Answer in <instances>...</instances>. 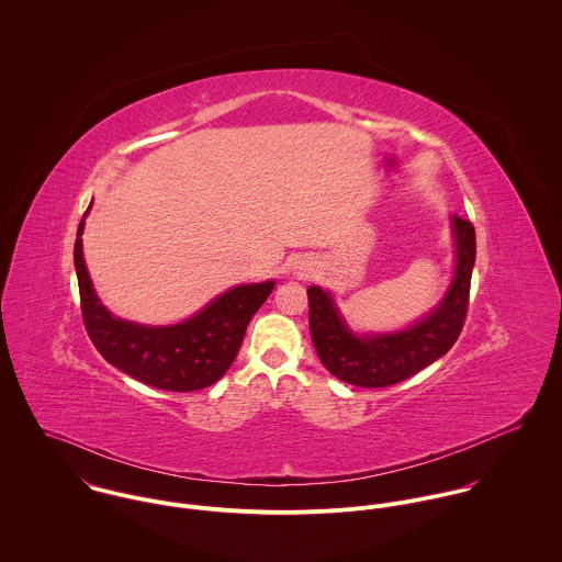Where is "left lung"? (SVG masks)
Wrapping results in <instances>:
<instances>
[{
	"instance_id": "left-lung-1",
	"label": "left lung",
	"mask_w": 562,
	"mask_h": 562,
	"mask_svg": "<svg viewBox=\"0 0 562 562\" xmlns=\"http://www.w3.org/2000/svg\"><path fill=\"white\" fill-rule=\"evenodd\" d=\"M451 222L456 237L453 281L440 305L403 331L356 336L331 294L318 285L307 288L312 340L329 373L360 387H385L423 371L456 345L469 312L475 228L460 215H453Z\"/></svg>"
}]
</instances>
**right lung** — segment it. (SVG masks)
Here are the masks:
<instances>
[{
	"instance_id": "1",
	"label": "right lung",
	"mask_w": 562,
	"mask_h": 562,
	"mask_svg": "<svg viewBox=\"0 0 562 562\" xmlns=\"http://www.w3.org/2000/svg\"><path fill=\"white\" fill-rule=\"evenodd\" d=\"M82 228L85 217L74 244L82 321L93 347L109 364L170 392L202 390L228 371L250 318L274 290V281L237 285L172 327L128 323L106 312L93 292L82 257Z\"/></svg>"
}]
</instances>
